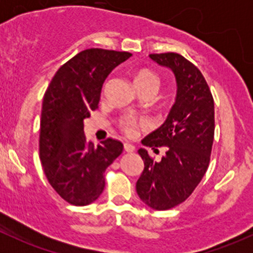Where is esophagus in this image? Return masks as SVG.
<instances>
[{"instance_id": "1", "label": "esophagus", "mask_w": 253, "mask_h": 253, "mask_svg": "<svg viewBox=\"0 0 253 253\" xmlns=\"http://www.w3.org/2000/svg\"><path fill=\"white\" fill-rule=\"evenodd\" d=\"M124 149H125V152L132 153V152H134V150H136V147H134L133 144H131V143H125Z\"/></svg>"}]
</instances>
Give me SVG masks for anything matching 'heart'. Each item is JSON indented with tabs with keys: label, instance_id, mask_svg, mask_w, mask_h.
Here are the masks:
<instances>
[{
	"label": "heart",
	"instance_id": "heart-1",
	"mask_svg": "<svg viewBox=\"0 0 253 253\" xmlns=\"http://www.w3.org/2000/svg\"><path fill=\"white\" fill-rule=\"evenodd\" d=\"M134 85L138 89L139 93H143V91H153V93H155L160 85L159 76L150 70H141L134 76ZM144 120L134 119L132 116H124L120 120V127L128 136L136 133V129L138 127L144 126Z\"/></svg>",
	"mask_w": 253,
	"mask_h": 253
}]
</instances>
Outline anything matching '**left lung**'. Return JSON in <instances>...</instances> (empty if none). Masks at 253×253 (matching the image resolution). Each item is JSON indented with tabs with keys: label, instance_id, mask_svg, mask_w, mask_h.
I'll list each match as a JSON object with an SVG mask.
<instances>
[{
	"label": "left lung",
	"instance_id": "left-lung-1",
	"mask_svg": "<svg viewBox=\"0 0 253 253\" xmlns=\"http://www.w3.org/2000/svg\"><path fill=\"white\" fill-rule=\"evenodd\" d=\"M149 57L174 72L177 94L164 124L142 143L165 154L154 162L145 149L138 150L144 169L136 183L142 202L167 211L185 202L205 176L214 141V100L201 71L175 52L152 53Z\"/></svg>",
	"mask_w": 253,
	"mask_h": 253
}]
</instances>
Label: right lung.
Segmentation results:
<instances>
[{
	"label": "right lung",
	"instance_id": "add662e5",
	"mask_svg": "<svg viewBox=\"0 0 253 253\" xmlns=\"http://www.w3.org/2000/svg\"><path fill=\"white\" fill-rule=\"evenodd\" d=\"M126 51L86 48L61 66L42 101L39 152L47 181L61 198L86 206L105 187L106 168L124 149L117 139L94 145L84 136V119L98 109L106 77L129 58Z\"/></svg>",
	"mask_w": 253,
	"mask_h": 253
}]
</instances>
